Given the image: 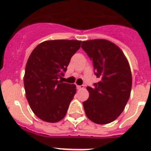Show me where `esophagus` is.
<instances>
[{
	"mask_svg": "<svg viewBox=\"0 0 151 151\" xmlns=\"http://www.w3.org/2000/svg\"><path fill=\"white\" fill-rule=\"evenodd\" d=\"M84 85H77V89L80 90V89H83Z\"/></svg>",
	"mask_w": 151,
	"mask_h": 151,
	"instance_id": "esophagus-1",
	"label": "esophagus"
}]
</instances>
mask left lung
<instances>
[{
  "label": "left lung",
  "mask_w": 151,
  "mask_h": 151,
  "mask_svg": "<svg viewBox=\"0 0 151 151\" xmlns=\"http://www.w3.org/2000/svg\"><path fill=\"white\" fill-rule=\"evenodd\" d=\"M82 48L93 63L99 82L87 87L89 97L83 102L85 114L97 124L118 118L129 99L132 84L130 66L123 52L105 39L82 41Z\"/></svg>",
  "instance_id": "obj_1"
}]
</instances>
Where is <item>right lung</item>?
<instances>
[{"label":"right lung","instance_id":"add662e5","mask_svg":"<svg viewBox=\"0 0 151 151\" xmlns=\"http://www.w3.org/2000/svg\"><path fill=\"white\" fill-rule=\"evenodd\" d=\"M78 40H50L41 42L28 59L24 87L29 104L41 120L57 122L65 117L76 93V86L63 83L71 57L80 48Z\"/></svg>","mask_w":151,"mask_h":151}]
</instances>
